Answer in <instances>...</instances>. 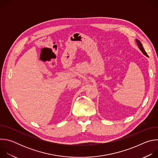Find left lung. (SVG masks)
I'll return each mask as SVG.
<instances>
[{
    "instance_id": "left-lung-1",
    "label": "left lung",
    "mask_w": 158,
    "mask_h": 158,
    "mask_svg": "<svg viewBox=\"0 0 158 158\" xmlns=\"http://www.w3.org/2000/svg\"><path fill=\"white\" fill-rule=\"evenodd\" d=\"M136 42H137V44H138V46H139V49H141V51H142V52H143V53L144 55H146V56H148V55L147 54L146 52V51H145V50L144 49V48H143V46L142 44L141 43V42H140L139 40L136 39Z\"/></svg>"
}]
</instances>
